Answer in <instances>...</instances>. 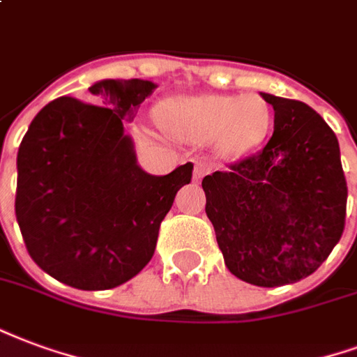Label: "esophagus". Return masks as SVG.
<instances>
[{"label":"esophagus","instance_id":"34e87169","mask_svg":"<svg viewBox=\"0 0 357 357\" xmlns=\"http://www.w3.org/2000/svg\"><path fill=\"white\" fill-rule=\"evenodd\" d=\"M206 172H208V168H206L204 165H200V162H197V165H195V172H192V178L199 181V179L204 178Z\"/></svg>","mask_w":357,"mask_h":357}]
</instances>
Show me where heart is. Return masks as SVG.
<instances>
[{"label":"heart","instance_id":"b5f03b06","mask_svg":"<svg viewBox=\"0 0 357 357\" xmlns=\"http://www.w3.org/2000/svg\"><path fill=\"white\" fill-rule=\"evenodd\" d=\"M158 119L176 138L197 144L215 139L223 155L252 149L271 128V109L257 94L176 98L160 105Z\"/></svg>","mask_w":357,"mask_h":357}]
</instances>
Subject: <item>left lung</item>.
Returning a JSON list of instances; mask_svg holds the SVG:
<instances>
[{"label":"left lung","instance_id":"obj_1","mask_svg":"<svg viewBox=\"0 0 357 357\" xmlns=\"http://www.w3.org/2000/svg\"><path fill=\"white\" fill-rule=\"evenodd\" d=\"M274 109L259 153L202 179L206 215L227 268L259 287L310 276L344 231L339 139L310 105L261 92Z\"/></svg>","mask_w":357,"mask_h":357}]
</instances>
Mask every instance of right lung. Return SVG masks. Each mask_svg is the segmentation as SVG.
<instances>
[{"instance_id":"right-lung-1","label":"right lung","mask_w":357,"mask_h":357,"mask_svg":"<svg viewBox=\"0 0 357 357\" xmlns=\"http://www.w3.org/2000/svg\"><path fill=\"white\" fill-rule=\"evenodd\" d=\"M157 89L104 79L62 96L31 121L17 157L15 213L39 268L84 291L125 284L151 261L158 229L192 165L166 176L139 168L125 123Z\"/></svg>"}]
</instances>
